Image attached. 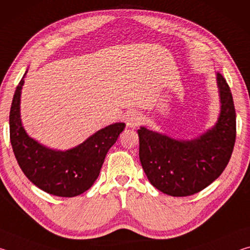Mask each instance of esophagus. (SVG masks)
<instances>
[{"mask_svg":"<svg viewBox=\"0 0 250 250\" xmlns=\"http://www.w3.org/2000/svg\"><path fill=\"white\" fill-rule=\"evenodd\" d=\"M143 121V118L139 112H130L126 118V125L130 128H137V126L140 125Z\"/></svg>","mask_w":250,"mask_h":250,"instance_id":"34e87169","label":"esophagus"}]
</instances>
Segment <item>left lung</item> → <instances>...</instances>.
<instances>
[{"label": "left lung", "mask_w": 250, "mask_h": 250, "mask_svg": "<svg viewBox=\"0 0 250 250\" xmlns=\"http://www.w3.org/2000/svg\"><path fill=\"white\" fill-rule=\"evenodd\" d=\"M221 116L216 125L192 141H177L141 126L139 158L150 183L171 196L201 192L225 170L236 140V112L230 88L217 73Z\"/></svg>", "instance_id": "obj_1"}]
</instances>
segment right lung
I'll use <instances>...</instances> for the list:
<instances>
[{
    "mask_svg": "<svg viewBox=\"0 0 250 250\" xmlns=\"http://www.w3.org/2000/svg\"><path fill=\"white\" fill-rule=\"evenodd\" d=\"M26 73L16 87L10 111V140L19 166L27 179L46 193L61 197L80 195L95 183L105 154L125 125H110L65 152L41 146L26 134L20 118V97Z\"/></svg>",
    "mask_w": 250,
    "mask_h": 250,
    "instance_id": "right-lung-1",
    "label": "right lung"
}]
</instances>
